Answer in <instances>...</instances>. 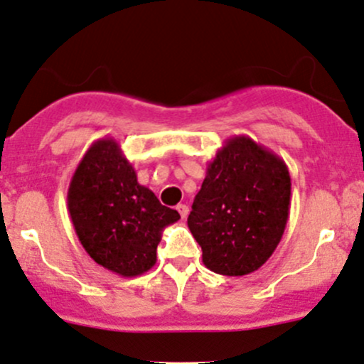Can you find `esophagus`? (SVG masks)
Here are the masks:
<instances>
[{"mask_svg": "<svg viewBox=\"0 0 364 364\" xmlns=\"http://www.w3.org/2000/svg\"><path fill=\"white\" fill-rule=\"evenodd\" d=\"M176 209H178V213L181 214L183 220H185V218L188 216V211H190V209H188V205H186V204H178V208H176Z\"/></svg>", "mask_w": 364, "mask_h": 364, "instance_id": "obj_1", "label": "esophagus"}]
</instances>
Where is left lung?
Masks as SVG:
<instances>
[{
	"mask_svg": "<svg viewBox=\"0 0 364 364\" xmlns=\"http://www.w3.org/2000/svg\"><path fill=\"white\" fill-rule=\"evenodd\" d=\"M289 198L291 178L281 156L247 136L225 141L188 216L204 265L232 277L258 270L281 242Z\"/></svg>",
	"mask_w": 364,
	"mask_h": 364,
	"instance_id": "left-lung-1",
	"label": "left lung"
}]
</instances>
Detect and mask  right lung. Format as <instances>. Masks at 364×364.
Wrapping results in <instances>:
<instances>
[{
    "label": "right lung",
    "mask_w": 364,
    "mask_h": 364,
    "mask_svg": "<svg viewBox=\"0 0 364 364\" xmlns=\"http://www.w3.org/2000/svg\"><path fill=\"white\" fill-rule=\"evenodd\" d=\"M68 209L80 242L97 265L136 277L156 263L164 228L179 220L137 183L132 164L113 137L92 143L68 190Z\"/></svg>",
    "instance_id": "1"
}]
</instances>
